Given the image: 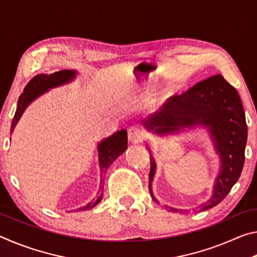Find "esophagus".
<instances>
[{"instance_id": "1", "label": "esophagus", "mask_w": 257, "mask_h": 257, "mask_svg": "<svg viewBox=\"0 0 257 257\" xmlns=\"http://www.w3.org/2000/svg\"><path fill=\"white\" fill-rule=\"evenodd\" d=\"M145 137V132L139 125H132L128 129V138L130 142L139 143Z\"/></svg>"}]
</instances>
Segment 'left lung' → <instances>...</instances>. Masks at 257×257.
<instances>
[{
	"label": "left lung",
	"instance_id": "left-lung-1",
	"mask_svg": "<svg viewBox=\"0 0 257 257\" xmlns=\"http://www.w3.org/2000/svg\"><path fill=\"white\" fill-rule=\"evenodd\" d=\"M195 124H204L210 129L222 162L213 197L202 205L204 211L223 201L240 177L245 163L247 142L245 112L236 88L221 75L199 81L184 94L170 97L158 112L145 121L147 129L160 135ZM154 172L155 161L151 156L149 176L151 194ZM152 197L155 199L153 194ZM170 210L178 212L173 208Z\"/></svg>",
	"mask_w": 257,
	"mask_h": 257
}]
</instances>
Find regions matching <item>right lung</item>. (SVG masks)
<instances>
[{
  "mask_svg": "<svg viewBox=\"0 0 257 257\" xmlns=\"http://www.w3.org/2000/svg\"><path fill=\"white\" fill-rule=\"evenodd\" d=\"M76 73L72 70H60L51 75H45V73H40V75L35 76L33 79L26 85L23 94L19 96L18 105H17V110L15 113L14 119H12L11 123V132H14V128L16 127L17 122L20 119L21 114H23L25 108L27 107L28 104L34 101L37 96H40L43 93H45L49 88H53L59 85L66 84L75 78ZM127 150V133L125 130H121V132H116L111 137H108L98 145V154H99V165H101V186H99V191L102 190V184H103V173L105 172L108 167L113 163L119 155H121L123 152ZM102 195L99 196L96 202H90L87 204L86 206L80 207L79 211H86L89 208L94 207L95 205L101 202Z\"/></svg>",
  "mask_w": 257,
  "mask_h": 257,
  "instance_id": "add662e5",
  "label": "right lung"
}]
</instances>
